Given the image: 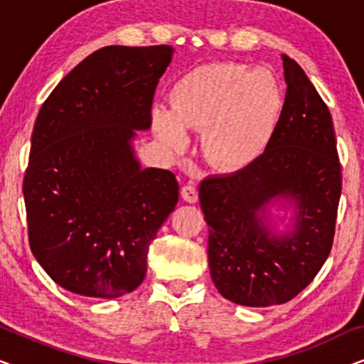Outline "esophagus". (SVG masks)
<instances>
[{"label": "esophagus", "instance_id": "1", "mask_svg": "<svg viewBox=\"0 0 364 364\" xmlns=\"http://www.w3.org/2000/svg\"><path fill=\"white\" fill-rule=\"evenodd\" d=\"M182 198L188 203H196L198 200V191L196 186H192V183H187V186L182 187Z\"/></svg>", "mask_w": 364, "mask_h": 364}]
</instances>
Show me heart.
<instances>
[{
    "label": "heart",
    "mask_w": 364,
    "mask_h": 364,
    "mask_svg": "<svg viewBox=\"0 0 364 364\" xmlns=\"http://www.w3.org/2000/svg\"><path fill=\"white\" fill-rule=\"evenodd\" d=\"M172 112L152 111L164 146L186 151V129L202 131L203 152L217 167L240 171L257 161L280 126L285 94L275 73L242 63H215L187 73L171 91Z\"/></svg>",
    "instance_id": "b5f03b06"
}]
</instances>
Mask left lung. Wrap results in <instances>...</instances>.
Masks as SVG:
<instances>
[{
  "label": "left lung",
  "mask_w": 364,
  "mask_h": 364,
  "mask_svg": "<svg viewBox=\"0 0 364 364\" xmlns=\"http://www.w3.org/2000/svg\"><path fill=\"white\" fill-rule=\"evenodd\" d=\"M282 61L285 106L270 146L242 171L198 187L212 280L243 306L295 298L320 272L335 237L341 166L331 114L305 71L287 54ZM277 203L294 208L285 232L271 227Z\"/></svg>",
  "instance_id": "obj_1"
}]
</instances>
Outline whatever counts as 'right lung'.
<instances>
[{"mask_svg":"<svg viewBox=\"0 0 364 364\" xmlns=\"http://www.w3.org/2000/svg\"><path fill=\"white\" fill-rule=\"evenodd\" d=\"M172 56V46L99 49L38 114L23 182L29 247L69 291L117 298L136 290L149 245L177 205L176 176L142 168L132 146L151 127Z\"/></svg>","mask_w":364,"mask_h":364,"instance_id":"1","label":"right lung"}]
</instances>
